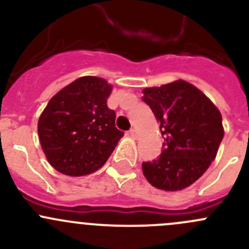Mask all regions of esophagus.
Wrapping results in <instances>:
<instances>
[{
	"label": "esophagus",
	"instance_id": "34e87169",
	"mask_svg": "<svg viewBox=\"0 0 249 249\" xmlns=\"http://www.w3.org/2000/svg\"><path fill=\"white\" fill-rule=\"evenodd\" d=\"M129 134H130V136L132 137V139H137V130L136 129H131L129 131Z\"/></svg>",
	"mask_w": 249,
	"mask_h": 249
}]
</instances>
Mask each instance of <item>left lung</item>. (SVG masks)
<instances>
[{"label":"left lung","instance_id":"1","mask_svg":"<svg viewBox=\"0 0 249 249\" xmlns=\"http://www.w3.org/2000/svg\"><path fill=\"white\" fill-rule=\"evenodd\" d=\"M142 92L165 140L160 157L142 162L143 175L158 189H184L214 160L224 136L222 114L203 92L185 80L145 88Z\"/></svg>","mask_w":249,"mask_h":249}]
</instances>
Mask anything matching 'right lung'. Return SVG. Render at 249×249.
<instances>
[{"label": "right lung", "instance_id": "right-lung-1", "mask_svg": "<svg viewBox=\"0 0 249 249\" xmlns=\"http://www.w3.org/2000/svg\"><path fill=\"white\" fill-rule=\"evenodd\" d=\"M112 85L99 77H80L48 102L38 136L49 164L67 176L89 175L105 165L124 132L107 106Z\"/></svg>", "mask_w": 249, "mask_h": 249}]
</instances>
